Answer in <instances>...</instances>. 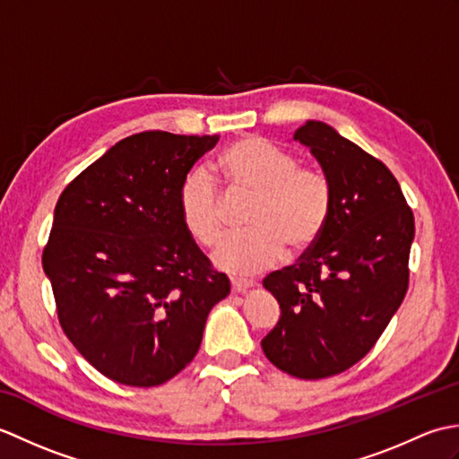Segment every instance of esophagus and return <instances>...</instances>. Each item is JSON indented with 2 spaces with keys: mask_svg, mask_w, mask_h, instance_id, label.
Masks as SVG:
<instances>
[{
  "mask_svg": "<svg viewBox=\"0 0 459 459\" xmlns=\"http://www.w3.org/2000/svg\"><path fill=\"white\" fill-rule=\"evenodd\" d=\"M252 288H255V284H252V281H240V280L232 281V294H237V296L248 294V291H252Z\"/></svg>",
  "mask_w": 459,
  "mask_h": 459,
  "instance_id": "1",
  "label": "esophagus"
}]
</instances>
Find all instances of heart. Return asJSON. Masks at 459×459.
Wrapping results in <instances>:
<instances>
[{
    "label": "heart",
    "mask_w": 459,
    "mask_h": 459,
    "mask_svg": "<svg viewBox=\"0 0 459 459\" xmlns=\"http://www.w3.org/2000/svg\"><path fill=\"white\" fill-rule=\"evenodd\" d=\"M217 173L229 197H252L245 214L248 232L229 238L214 264L230 276H256L284 256L316 247L333 211V187L319 168L299 165L294 153L258 135L229 143ZM179 212L189 235L214 248L224 235V203L209 175L191 173L179 189Z\"/></svg>",
    "instance_id": "heart-1"
}]
</instances>
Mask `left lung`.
<instances>
[{"label": "left lung", "mask_w": 459, "mask_h": 459, "mask_svg": "<svg viewBox=\"0 0 459 459\" xmlns=\"http://www.w3.org/2000/svg\"><path fill=\"white\" fill-rule=\"evenodd\" d=\"M294 140L324 168L333 211L314 248L262 281L281 307L262 349L284 373L316 380L359 363L401 307L414 214L391 169L331 126L307 120Z\"/></svg>", "instance_id": "left-lung-1"}]
</instances>
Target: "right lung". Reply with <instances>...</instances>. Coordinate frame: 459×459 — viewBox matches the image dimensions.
I'll list each match as a JSON object with an SVG mask.
<instances>
[{"instance_id": "1", "label": "right lung", "mask_w": 459, "mask_h": 459, "mask_svg": "<svg viewBox=\"0 0 459 459\" xmlns=\"http://www.w3.org/2000/svg\"><path fill=\"white\" fill-rule=\"evenodd\" d=\"M219 135L142 132L66 185L43 248L58 324L116 383L158 386L197 355L204 321L230 281L179 212L187 173Z\"/></svg>"}]
</instances>
